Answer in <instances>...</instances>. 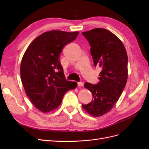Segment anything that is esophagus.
<instances>
[{"label": "esophagus", "instance_id": "esophagus-1", "mask_svg": "<svg viewBox=\"0 0 149 149\" xmlns=\"http://www.w3.org/2000/svg\"><path fill=\"white\" fill-rule=\"evenodd\" d=\"M83 86V83L82 82H78V86Z\"/></svg>", "mask_w": 149, "mask_h": 149}]
</instances>
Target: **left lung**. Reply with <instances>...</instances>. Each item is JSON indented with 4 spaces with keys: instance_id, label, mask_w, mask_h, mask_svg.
Here are the masks:
<instances>
[{
    "instance_id": "1",
    "label": "left lung",
    "mask_w": 149,
    "mask_h": 149,
    "mask_svg": "<svg viewBox=\"0 0 149 149\" xmlns=\"http://www.w3.org/2000/svg\"><path fill=\"white\" fill-rule=\"evenodd\" d=\"M91 47L94 66L101 68L96 84L85 83L93 100L82 106L89 114L99 117L113 108L125 86L128 58L124 45L116 36L104 29L97 28L82 32Z\"/></svg>"
}]
</instances>
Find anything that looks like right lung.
Segmentation results:
<instances>
[{"instance_id": "add662e5", "label": "right lung", "mask_w": 149, "mask_h": 149, "mask_svg": "<svg viewBox=\"0 0 149 149\" xmlns=\"http://www.w3.org/2000/svg\"><path fill=\"white\" fill-rule=\"evenodd\" d=\"M79 32L47 31L36 38L26 49L20 65V76L26 96L34 106L47 112L59 106L65 93L77 86L66 80L60 55L66 45Z\"/></svg>"}]
</instances>
